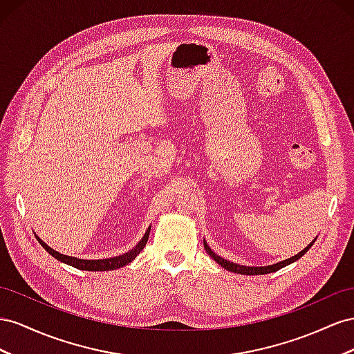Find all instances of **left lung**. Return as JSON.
Instances as JSON below:
<instances>
[{
    "mask_svg": "<svg viewBox=\"0 0 354 354\" xmlns=\"http://www.w3.org/2000/svg\"><path fill=\"white\" fill-rule=\"evenodd\" d=\"M313 243H315V240H313L311 243H310L304 250H301L298 255L292 257V258H289V259H285V261H280V262H277V264H274V266H267V267H245V266L233 264V262H230V261H227V259H224V258H221V257H218V255L215 254V252H212V249L207 246L206 241H205V249H206L207 254H209L212 258H214L219 266L224 267L225 270H228V271H231V272H239V274L258 276V274H268V272H274V271H277V270H280V268H283V267L292 264V262L298 261L302 255L307 254V250L313 246Z\"/></svg>",
    "mask_w": 354,
    "mask_h": 354,
    "instance_id": "left-lung-1",
    "label": "left lung"
}]
</instances>
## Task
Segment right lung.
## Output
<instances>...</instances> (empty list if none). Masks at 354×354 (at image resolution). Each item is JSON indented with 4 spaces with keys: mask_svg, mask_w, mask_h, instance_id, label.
Returning <instances> with one entry per match:
<instances>
[{
    "mask_svg": "<svg viewBox=\"0 0 354 354\" xmlns=\"http://www.w3.org/2000/svg\"><path fill=\"white\" fill-rule=\"evenodd\" d=\"M149 230L151 228L147 230V233L142 237V240H140L132 250H129L127 254H124V255L108 258V259H78V258H74V257L62 255V254H59V252H56L55 249L47 246L41 239H38V237L37 239L39 241V245H41L50 255L55 257L59 261L65 262V264H68V266H73L78 270H86V271H106V270H115V268H120V267H124V266L129 264V262H132L140 254V250L145 248L148 237H149Z\"/></svg>",
    "mask_w": 354,
    "mask_h": 354,
    "instance_id": "1",
    "label": "right lung"
}]
</instances>
